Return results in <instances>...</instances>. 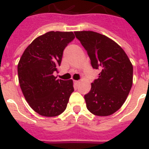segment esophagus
<instances>
[{
	"instance_id": "1",
	"label": "esophagus",
	"mask_w": 149,
	"mask_h": 149,
	"mask_svg": "<svg viewBox=\"0 0 149 149\" xmlns=\"http://www.w3.org/2000/svg\"><path fill=\"white\" fill-rule=\"evenodd\" d=\"M74 84H78L79 80H74Z\"/></svg>"
}]
</instances>
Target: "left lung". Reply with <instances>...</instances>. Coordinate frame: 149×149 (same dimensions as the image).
I'll return each mask as SVG.
<instances>
[{
  "mask_svg": "<svg viewBox=\"0 0 149 149\" xmlns=\"http://www.w3.org/2000/svg\"><path fill=\"white\" fill-rule=\"evenodd\" d=\"M86 50L97 79L84 95L88 111L97 116H109L120 109L133 82V66L124 50L105 35L92 31L74 32Z\"/></svg>",
  "mask_w": 149,
  "mask_h": 149,
  "instance_id": "1",
  "label": "left lung"
}]
</instances>
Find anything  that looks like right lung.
I'll return each instance as SVG.
<instances>
[{"label":"right lung","mask_w":149,"mask_h":149,"mask_svg":"<svg viewBox=\"0 0 149 149\" xmlns=\"http://www.w3.org/2000/svg\"><path fill=\"white\" fill-rule=\"evenodd\" d=\"M74 35L72 32H49L35 38L25 49L17 65L20 88L30 107L45 117L65 111L74 91L72 80L53 75L61 65L63 50Z\"/></svg>","instance_id":"obj_1"}]
</instances>
